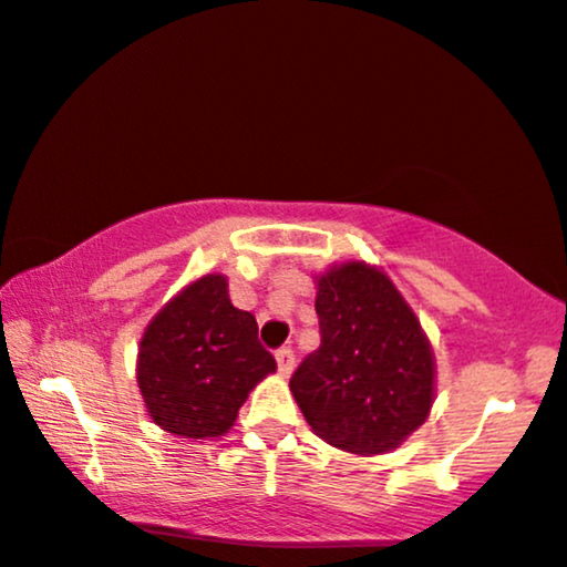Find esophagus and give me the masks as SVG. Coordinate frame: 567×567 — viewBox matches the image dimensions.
Segmentation results:
<instances>
[{"label": "esophagus", "instance_id": "1", "mask_svg": "<svg viewBox=\"0 0 567 567\" xmlns=\"http://www.w3.org/2000/svg\"><path fill=\"white\" fill-rule=\"evenodd\" d=\"M277 367H279V374H288L292 372V367H296V353H292L290 346H282V349L277 351Z\"/></svg>", "mask_w": 567, "mask_h": 567}]
</instances>
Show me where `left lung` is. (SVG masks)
Here are the masks:
<instances>
[{
    "label": "left lung",
    "mask_w": 567,
    "mask_h": 567,
    "mask_svg": "<svg viewBox=\"0 0 567 567\" xmlns=\"http://www.w3.org/2000/svg\"><path fill=\"white\" fill-rule=\"evenodd\" d=\"M322 343L290 378L319 439L353 454H383L425 422L433 351L383 271L349 261L317 282Z\"/></svg>",
    "instance_id": "obj_1"
}]
</instances>
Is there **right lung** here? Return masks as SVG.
<instances>
[{
    "label": "right lung",
    "instance_id": "right-lung-1",
    "mask_svg": "<svg viewBox=\"0 0 567 567\" xmlns=\"http://www.w3.org/2000/svg\"><path fill=\"white\" fill-rule=\"evenodd\" d=\"M277 361L258 340L250 311L235 309L227 279L206 275L147 324L136 383L150 417L184 439H216L235 425L258 380Z\"/></svg>",
    "mask_w": 567,
    "mask_h": 567
}]
</instances>
